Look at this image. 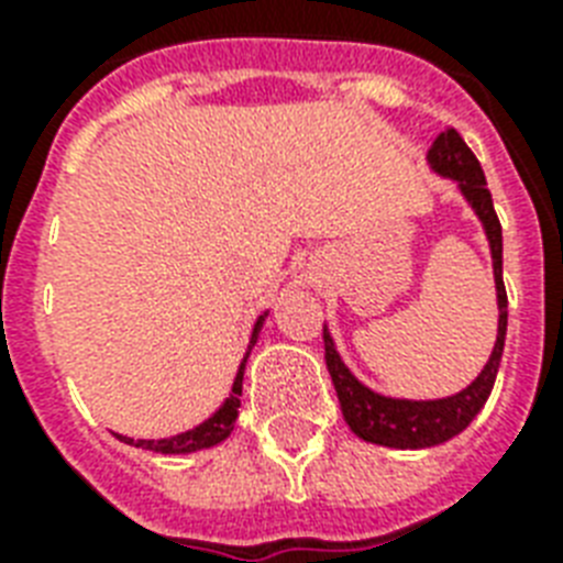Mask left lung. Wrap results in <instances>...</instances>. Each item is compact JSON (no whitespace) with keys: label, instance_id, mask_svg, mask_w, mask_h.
<instances>
[{"label":"left lung","instance_id":"left-lung-1","mask_svg":"<svg viewBox=\"0 0 563 563\" xmlns=\"http://www.w3.org/2000/svg\"><path fill=\"white\" fill-rule=\"evenodd\" d=\"M429 166L453 178L467 198L476 216H479L485 236L490 245V260H494V283H497V307H499V327L497 342L490 351L488 365L473 379L464 391L441 400H397V397H383L371 391L368 385H362L351 368L344 365L339 351H335L333 335L324 327V360L327 371L333 376L335 394L342 402V415L347 427L371 444L397 446V450H423V446L444 444L455 438L462 429L471 427V420L479 415V409L488 400L494 379H497L503 347H506V327H508V298L506 283H503V228H499L494 201H490L488 180L482 172L476 154L467 148L462 134L455 128H446L435 136V143L427 154Z\"/></svg>","mask_w":563,"mask_h":563}]
</instances>
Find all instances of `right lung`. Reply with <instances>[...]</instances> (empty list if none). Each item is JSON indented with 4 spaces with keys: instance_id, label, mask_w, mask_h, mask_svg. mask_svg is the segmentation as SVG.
Wrapping results in <instances>:
<instances>
[{
    "instance_id": "add662e5",
    "label": "right lung",
    "mask_w": 563,
    "mask_h": 563,
    "mask_svg": "<svg viewBox=\"0 0 563 563\" xmlns=\"http://www.w3.org/2000/svg\"><path fill=\"white\" fill-rule=\"evenodd\" d=\"M263 321L265 316L256 318L254 335H251V347H254ZM251 347H247V351H251ZM245 362H247V353H245V360H242V365H239V374L236 379H233V388H230L228 400L221 402L216 415H210V418L203 420V423H198L195 429H189V432H180V435H172V438H161V441H145V438L134 441V438H125V435H117V438L119 441H125V444L143 446V450H152V453H163V455H187V453H198V450H207V446L221 444V441L233 432V423H236L239 418V397H242Z\"/></svg>"
}]
</instances>
